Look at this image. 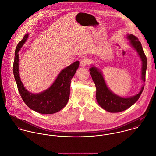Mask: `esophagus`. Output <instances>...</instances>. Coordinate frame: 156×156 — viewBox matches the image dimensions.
<instances>
[{
    "mask_svg": "<svg viewBox=\"0 0 156 156\" xmlns=\"http://www.w3.org/2000/svg\"><path fill=\"white\" fill-rule=\"evenodd\" d=\"M90 61L88 58H84L80 60V64L81 66L85 67L87 65H88L90 63Z\"/></svg>",
    "mask_w": 156,
    "mask_h": 156,
    "instance_id": "34e87169",
    "label": "esophagus"
}]
</instances>
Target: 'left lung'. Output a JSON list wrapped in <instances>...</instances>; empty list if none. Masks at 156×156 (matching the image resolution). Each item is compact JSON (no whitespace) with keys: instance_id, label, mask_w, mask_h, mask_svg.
I'll return each mask as SVG.
<instances>
[{"instance_id":"left-lung-1","label":"left lung","mask_w":156,"mask_h":156,"mask_svg":"<svg viewBox=\"0 0 156 156\" xmlns=\"http://www.w3.org/2000/svg\"><path fill=\"white\" fill-rule=\"evenodd\" d=\"M126 38L129 41V44L136 51L141 61V79L145 82V75L147 68V58L143 52L141 43L138 38L132 34H126ZM90 73L92 79L96 87V98L99 105L105 110L111 113H118L124 111L133 105L139 99L144 88L142 85L140 92L129 97H121L112 92L107 87L102 73L99 69L91 65Z\"/></svg>"}]
</instances>
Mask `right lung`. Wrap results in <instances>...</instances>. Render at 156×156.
Returning a JSON list of instances; mask_svg holds the SVG:
<instances>
[{
    "mask_svg": "<svg viewBox=\"0 0 156 156\" xmlns=\"http://www.w3.org/2000/svg\"><path fill=\"white\" fill-rule=\"evenodd\" d=\"M29 37L27 34L18 44L15 50L13 74L19 92L25 104L32 110L42 114H52L61 110L68 103L71 80L79 66L76 61L62 69L53 83L46 90L33 93L24 86L20 76V58L18 52Z\"/></svg>",
    "mask_w": 156,
    "mask_h": 156,
    "instance_id": "add662e5",
    "label": "right lung"
}]
</instances>
